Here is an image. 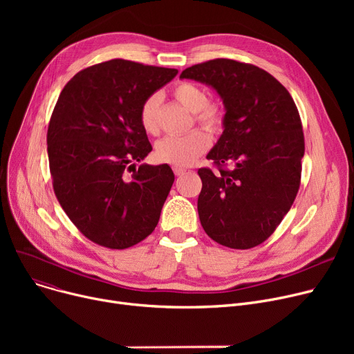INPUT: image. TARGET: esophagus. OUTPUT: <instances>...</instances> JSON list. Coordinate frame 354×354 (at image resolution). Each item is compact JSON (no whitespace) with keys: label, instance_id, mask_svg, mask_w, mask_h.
<instances>
[{"label":"esophagus","instance_id":"34e87169","mask_svg":"<svg viewBox=\"0 0 354 354\" xmlns=\"http://www.w3.org/2000/svg\"><path fill=\"white\" fill-rule=\"evenodd\" d=\"M172 169H174V174H175L176 176H179V175H183L185 172H187V169H185V167H180V166H174Z\"/></svg>","mask_w":354,"mask_h":354}]
</instances>
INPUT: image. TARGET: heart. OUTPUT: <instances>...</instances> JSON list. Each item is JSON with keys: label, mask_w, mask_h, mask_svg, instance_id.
Here are the masks:
<instances>
[{"label": "heart", "mask_w": 354, "mask_h": 354, "mask_svg": "<svg viewBox=\"0 0 354 354\" xmlns=\"http://www.w3.org/2000/svg\"><path fill=\"white\" fill-rule=\"evenodd\" d=\"M174 97L192 111L194 120L208 132L216 133L224 127L225 107L218 102L208 100L207 91L191 82H179L174 90ZM139 122L147 135L160 133V95L153 93L147 96L139 109ZM202 129H194L183 136H167L158 142L155 156L159 162L175 166H188L211 145L209 135Z\"/></svg>", "instance_id": "1"}]
</instances>
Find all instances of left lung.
I'll return each instance as SVG.
<instances>
[{"mask_svg":"<svg viewBox=\"0 0 354 354\" xmlns=\"http://www.w3.org/2000/svg\"><path fill=\"white\" fill-rule=\"evenodd\" d=\"M180 79L214 87L227 110L224 132L207 156L216 171H198L201 225L228 248L263 244L300 188L304 133L299 110L288 90L254 64L215 59L185 68Z\"/></svg>","mask_w":354,"mask_h":354,"instance_id":"1","label":"left lung"}]
</instances>
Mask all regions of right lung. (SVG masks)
<instances>
[{"mask_svg": "<svg viewBox=\"0 0 354 354\" xmlns=\"http://www.w3.org/2000/svg\"><path fill=\"white\" fill-rule=\"evenodd\" d=\"M176 68L113 59L79 71L62 90L47 130L53 189L93 243L133 247L156 228L175 175L140 165L152 151L139 122L142 102Z\"/></svg>", "mask_w": 354, "mask_h": 354, "instance_id": "1", "label": "right lung"}]
</instances>
